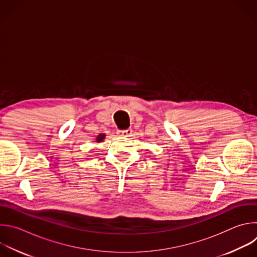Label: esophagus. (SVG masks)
<instances>
[{"instance_id": "esophagus-1", "label": "esophagus", "mask_w": 257, "mask_h": 257, "mask_svg": "<svg viewBox=\"0 0 257 257\" xmlns=\"http://www.w3.org/2000/svg\"><path fill=\"white\" fill-rule=\"evenodd\" d=\"M118 134L120 136H123V137H128L132 134V130L131 129H125V130H119L118 131Z\"/></svg>"}]
</instances>
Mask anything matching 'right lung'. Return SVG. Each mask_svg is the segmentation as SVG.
Masks as SVG:
<instances>
[{"label":"right lung","instance_id":"right-lung-1","mask_svg":"<svg viewBox=\"0 0 257 257\" xmlns=\"http://www.w3.org/2000/svg\"><path fill=\"white\" fill-rule=\"evenodd\" d=\"M105 134H99L98 136H97V138H96V141L97 142H102L104 139H105Z\"/></svg>","mask_w":257,"mask_h":257}]
</instances>
